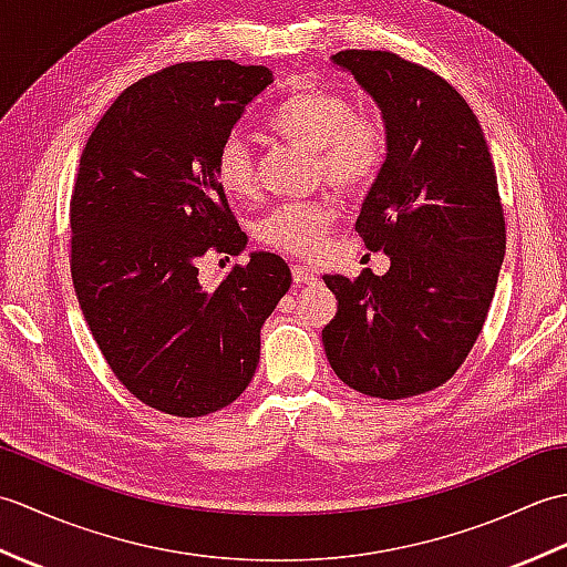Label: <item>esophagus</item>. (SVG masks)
Wrapping results in <instances>:
<instances>
[{
  "label": "esophagus",
  "mask_w": 567,
  "mask_h": 567,
  "mask_svg": "<svg viewBox=\"0 0 567 567\" xmlns=\"http://www.w3.org/2000/svg\"><path fill=\"white\" fill-rule=\"evenodd\" d=\"M292 277L297 285H309L317 280V270L309 268V265H292Z\"/></svg>",
  "instance_id": "1"
}]
</instances>
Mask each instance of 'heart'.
<instances>
[{
    "label": "heart",
    "instance_id": "b5f03b06",
    "mask_svg": "<svg viewBox=\"0 0 567 567\" xmlns=\"http://www.w3.org/2000/svg\"><path fill=\"white\" fill-rule=\"evenodd\" d=\"M268 128L290 143L315 151L319 175L346 192L372 185L388 155V136L372 116L353 114L341 94L323 90H297L277 102L268 114ZM214 177L228 197L246 199L256 192V165L248 143L231 134L216 151ZM339 214L327 202L285 204L260 221L258 236L265 246L311 256L323 244Z\"/></svg>",
    "mask_w": 567,
    "mask_h": 567
}]
</instances>
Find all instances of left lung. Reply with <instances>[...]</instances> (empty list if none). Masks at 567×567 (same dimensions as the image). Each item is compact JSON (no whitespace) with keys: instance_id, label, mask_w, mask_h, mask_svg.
<instances>
[{"instance_id":"left-lung-1","label":"left lung","mask_w":567,"mask_h":567,"mask_svg":"<svg viewBox=\"0 0 567 567\" xmlns=\"http://www.w3.org/2000/svg\"><path fill=\"white\" fill-rule=\"evenodd\" d=\"M331 63L382 116L388 155L355 231L390 270L323 275L339 299L323 351L348 388L404 400L451 380L483 331L507 244L497 175L477 116L436 72L388 51Z\"/></svg>"}]
</instances>
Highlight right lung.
I'll use <instances>...</instances> for the list:
<instances>
[{"label":"right lung","mask_w":567,"mask_h":567,"mask_svg":"<svg viewBox=\"0 0 567 567\" xmlns=\"http://www.w3.org/2000/svg\"><path fill=\"white\" fill-rule=\"evenodd\" d=\"M268 84L262 65H171L118 94L82 151L72 285L118 382L165 414L204 416L240 396L262 323L292 285L287 262L265 250L214 287L197 268L207 250L238 256L248 244L214 158Z\"/></svg>","instance_id":"right-lung-1"}]
</instances>
